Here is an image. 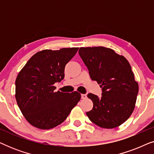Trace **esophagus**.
I'll use <instances>...</instances> for the list:
<instances>
[{
    "label": "esophagus",
    "instance_id": "1",
    "mask_svg": "<svg viewBox=\"0 0 154 154\" xmlns=\"http://www.w3.org/2000/svg\"><path fill=\"white\" fill-rule=\"evenodd\" d=\"M86 97H87V95H86L85 94H81V98L83 99V100H85V99H86Z\"/></svg>",
    "mask_w": 154,
    "mask_h": 154
}]
</instances>
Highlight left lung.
<instances>
[{
    "instance_id": "8db88e82",
    "label": "left lung",
    "mask_w": 154,
    "mask_h": 154,
    "mask_svg": "<svg viewBox=\"0 0 154 154\" xmlns=\"http://www.w3.org/2000/svg\"><path fill=\"white\" fill-rule=\"evenodd\" d=\"M79 55L90 76L102 88V97L89 93L93 108L86 114L103 128H114L125 122L134 109L139 91L131 66L123 56L104 47L81 48Z\"/></svg>"
}]
</instances>
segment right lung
Here are the masks:
<instances>
[{
	"mask_svg": "<svg viewBox=\"0 0 154 154\" xmlns=\"http://www.w3.org/2000/svg\"><path fill=\"white\" fill-rule=\"evenodd\" d=\"M79 48L44 50L31 57L17 77L15 98L19 108L31 125L51 129L63 123L81 100L76 91L55 92L54 84L64 78L66 64Z\"/></svg>",
	"mask_w": 154,
	"mask_h": 154,
	"instance_id": "right-lung-1",
	"label": "right lung"
}]
</instances>
